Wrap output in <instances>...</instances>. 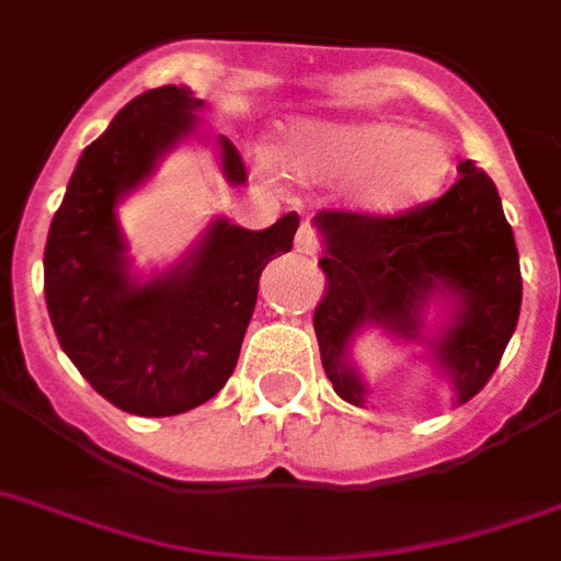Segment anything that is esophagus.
I'll return each instance as SVG.
<instances>
[{"mask_svg": "<svg viewBox=\"0 0 561 561\" xmlns=\"http://www.w3.org/2000/svg\"><path fill=\"white\" fill-rule=\"evenodd\" d=\"M317 247H320V241H317L314 227H311L308 220H302V227L297 229V253L314 255V253H317Z\"/></svg>", "mask_w": 561, "mask_h": 561, "instance_id": "1", "label": "esophagus"}]
</instances>
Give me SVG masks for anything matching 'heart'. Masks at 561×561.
I'll return each mask as SVG.
<instances>
[{"instance_id": "heart-1", "label": "heart", "mask_w": 561, "mask_h": 561, "mask_svg": "<svg viewBox=\"0 0 561 561\" xmlns=\"http://www.w3.org/2000/svg\"><path fill=\"white\" fill-rule=\"evenodd\" d=\"M282 162L311 180H352L369 211H404L443 192L451 151L399 122H302L285 136Z\"/></svg>"}]
</instances>
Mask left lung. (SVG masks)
Wrapping results in <instances>:
<instances>
[{
    "label": "left lung",
    "instance_id": "1",
    "mask_svg": "<svg viewBox=\"0 0 561 561\" xmlns=\"http://www.w3.org/2000/svg\"><path fill=\"white\" fill-rule=\"evenodd\" d=\"M443 197L401 215L323 209L325 294L314 311L320 360L334 392L364 408L367 383L350 364V343L364 325L404 341H425L422 314L448 299L451 320L431 337L436 367L448 373L457 404L478 396L501 364L522 311V267L513 227L495 183L471 160Z\"/></svg>",
    "mask_w": 561,
    "mask_h": 561
}]
</instances>
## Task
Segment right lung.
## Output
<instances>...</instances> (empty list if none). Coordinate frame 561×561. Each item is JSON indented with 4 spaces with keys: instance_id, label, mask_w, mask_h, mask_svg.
<instances>
[{
    "instance_id": "obj_1",
    "label": "right lung",
    "mask_w": 561,
    "mask_h": 561,
    "mask_svg": "<svg viewBox=\"0 0 561 561\" xmlns=\"http://www.w3.org/2000/svg\"><path fill=\"white\" fill-rule=\"evenodd\" d=\"M201 99L188 87L136 95L87 145L51 218L43 290L55 334L78 373L134 416H178L227 383L259 297V276L294 247L299 218L267 229L211 220L201 244L148 282L130 276L116 206L194 130ZM220 171L247 183L241 153L218 139Z\"/></svg>"
}]
</instances>
